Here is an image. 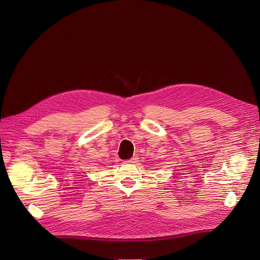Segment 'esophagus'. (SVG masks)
<instances>
[{
    "label": "esophagus",
    "instance_id": "1",
    "mask_svg": "<svg viewBox=\"0 0 260 260\" xmlns=\"http://www.w3.org/2000/svg\"><path fill=\"white\" fill-rule=\"evenodd\" d=\"M138 159H139V158H138L137 156H134L132 159L127 160L126 162H127V163H137V162H138Z\"/></svg>",
    "mask_w": 260,
    "mask_h": 260
}]
</instances>
